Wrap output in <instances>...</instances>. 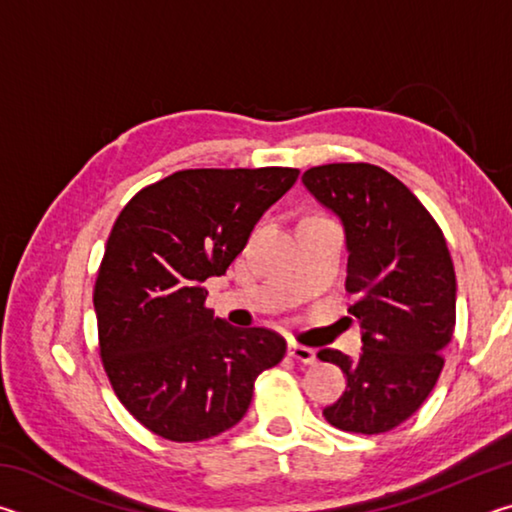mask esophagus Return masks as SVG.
I'll use <instances>...</instances> for the list:
<instances>
[{
  "label": "esophagus",
  "mask_w": 512,
  "mask_h": 512,
  "mask_svg": "<svg viewBox=\"0 0 512 512\" xmlns=\"http://www.w3.org/2000/svg\"><path fill=\"white\" fill-rule=\"evenodd\" d=\"M289 354H291V357L296 359V361L305 363V366H314V363L318 361L314 350L305 348V345H298V343H291V345H289Z\"/></svg>",
  "instance_id": "34e87169"
}]
</instances>
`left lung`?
<instances>
[{"mask_svg": "<svg viewBox=\"0 0 512 512\" xmlns=\"http://www.w3.org/2000/svg\"><path fill=\"white\" fill-rule=\"evenodd\" d=\"M302 185L343 225L345 289L357 296V359L320 350L348 377L323 411L336 429L384 433L420 409L443 370L456 323V275L447 241L424 205L391 173L366 162L323 164Z\"/></svg>", "mask_w": 512, "mask_h": 512, "instance_id": "1", "label": "left lung"}]
</instances>
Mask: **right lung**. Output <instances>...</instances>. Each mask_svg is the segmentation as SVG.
<instances>
[{"label":"right lung","instance_id":"add662e5","mask_svg":"<svg viewBox=\"0 0 512 512\" xmlns=\"http://www.w3.org/2000/svg\"><path fill=\"white\" fill-rule=\"evenodd\" d=\"M298 169H187L142 189L117 216L94 287L101 359L119 402L176 443L219 436L244 418L255 379L287 343L205 307Z\"/></svg>","mask_w":512,"mask_h":512}]
</instances>
